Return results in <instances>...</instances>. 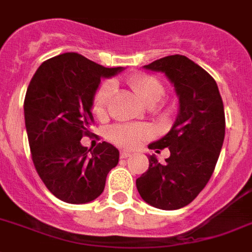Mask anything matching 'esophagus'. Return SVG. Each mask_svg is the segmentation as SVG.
Listing matches in <instances>:
<instances>
[{"mask_svg":"<svg viewBox=\"0 0 252 252\" xmlns=\"http://www.w3.org/2000/svg\"><path fill=\"white\" fill-rule=\"evenodd\" d=\"M132 153L128 152V151H120V158H126V157H130Z\"/></svg>","mask_w":252,"mask_h":252,"instance_id":"1","label":"esophagus"}]
</instances>
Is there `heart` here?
Listing matches in <instances>:
<instances>
[{
	"label": "heart",
	"mask_w": 252,
	"mask_h": 252,
	"mask_svg": "<svg viewBox=\"0 0 252 252\" xmlns=\"http://www.w3.org/2000/svg\"><path fill=\"white\" fill-rule=\"evenodd\" d=\"M126 84L137 95L150 106L158 102L165 96L163 85L151 74H134L129 77ZM114 93V86L110 81H105L96 90L94 96L93 108L99 118H104L108 111L109 102ZM109 138L114 143L124 148L138 147L142 142L150 138V130L144 126H134V124H120L114 126L109 129Z\"/></svg>",
	"instance_id": "heart-1"
}]
</instances>
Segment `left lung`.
I'll use <instances>...</instances> for the list:
<instances>
[{"label":"left lung","instance_id":"8db88e82","mask_svg":"<svg viewBox=\"0 0 252 252\" xmlns=\"http://www.w3.org/2000/svg\"><path fill=\"white\" fill-rule=\"evenodd\" d=\"M144 67L167 76L180 110L171 130L148 146L157 152L168 148L170 157L163 163L148 157L150 167L135 185L144 202L174 211L190 204L213 174L224 139V108L217 82L188 57L167 56Z\"/></svg>","mask_w":252,"mask_h":252}]
</instances>
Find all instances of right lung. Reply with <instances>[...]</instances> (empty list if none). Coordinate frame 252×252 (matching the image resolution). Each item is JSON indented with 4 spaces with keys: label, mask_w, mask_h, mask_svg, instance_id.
<instances>
[{
    "label": "right lung",
    "mask_w": 252,
    "mask_h": 252,
    "mask_svg": "<svg viewBox=\"0 0 252 252\" xmlns=\"http://www.w3.org/2000/svg\"><path fill=\"white\" fill-rule=\"evenodd\" d=\"M122 67L106 68L78 53H63L40 64L24 101L25 126L35 170L54 196L69 204L89 203L104 191L119 151L108 142L91 151V113L100 78Z\"/></svg>",
    "instance_id": "obj_1"
}]
</instances>
